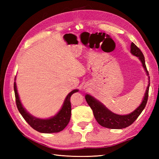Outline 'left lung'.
<instances>
[{
	"mask_svg": "<svg viewBox=\"0 0 159 159\" xmlns=\"http://www.w3.org/2000/svg\"><path fill=\"white\" fill-rule=\"evenodd\" d=\"M130 52L139 59L145 71L147 73V75H148L143 54L133 42H132L130 46ZM148 79H150V77H148ZM149 87L150 83L148 84L146 92L145 93L144 98L140 106L137 107L133 112L128 115H125V116H121V115H117L111 112L98 100H97L89 94H87L85 96V100L91 109H92L93 116L100 125L107 128H111V129H121V128L129 126L133 124L144 109L148 102Z\"/></svg>",
	"mask_w": 159,
	"mask_h": 159,
	"instance_id": "obj_1",
	"label": "left lung"
}]
</instances>
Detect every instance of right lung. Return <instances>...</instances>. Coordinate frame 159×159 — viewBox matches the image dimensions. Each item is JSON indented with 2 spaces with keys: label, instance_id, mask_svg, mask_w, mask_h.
Listing matches in <instances>:
<instances>
[{
  "label": "right lung",
  "instance_id": "1",
  "mask_svg": "<svg viewBox=\"0 0 159 159\" xmlns=\"http://www.w3.org/2000/svg\"><path fill=\"white\" fill-rule=\"evenodd\" d=\"M13 87H14L17 108L24 119L33 129L42 133H59V132L63 130L68 124L71 117V110H72L71 109L70 97L73 93L79 92V90L74 89L68 93L64 101L61 109L56 116L49 118V119H39V118L33 117L31 114H29L23 107L19 98L16 82H14Z\"/></svg>",
  "mask_w": 159,
  "mask_h": 159
}]
</instances>
